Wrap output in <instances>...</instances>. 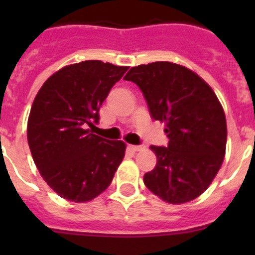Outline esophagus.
<instances>
[{
    "instance_id": "34e87169",
    "label": "esophagus",
    "mask_w": 255,
    "mask_h": 255,
    "mask_svg": "<svg viewBox=\"0 0 255 255\" xmlns=\"http://www.w3.org/2000/svg\"><path fill=\"white\" fill-rule=\"evenodd\" d=\"M130 148H131L132 150H135V152H139V150L145 149V145H144V144H140V145H130Z\"/></svg>"
}]
</instances>
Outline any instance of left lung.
I'll return each mask as SVG.
<instances>
[{
	"instance_id": "left-lung-1",
	"label": "left lung",
	"mask_w": 255,
	"mask_h": 255,
	"mask_svg": "<svg viewBox=\"0 0 255 255\" xmlns=\"http://www.w3.org/2000/svg\"><path fill=\"white\" fill-rule=\"evenodd\" d=\"M124 79L140 88L150 116L166 124L168 144L150 147L157 164L144 175L145 186L167 203L198 198L226 152V117L215 92L191 70L167 61L131 67Z\"/></svg>"
}]
</instances>
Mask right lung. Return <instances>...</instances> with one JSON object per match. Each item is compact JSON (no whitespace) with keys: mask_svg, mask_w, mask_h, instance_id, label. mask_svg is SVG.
Returning <instances> with one entry per match:
<instances>
[{"mask_svg":"<svg viewBox=\"0 0 255 255\" xmlns=\"http://www.w3.org/2000/svg\"><path fill=\"white\" fill-rule=\"evenodd\" d=\"M128 71L98 60L62 67L39 89L28 120V144L44 181L64 199L83 203L111 184L125 155L121 140L92 134L111 88Z\"/></svg>","mask_w":255,"mask_h":255,"instance_id":"add662e5","label":"right lung"}]
</instances>
